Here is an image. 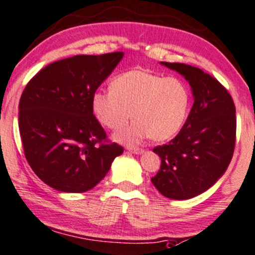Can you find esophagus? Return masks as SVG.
Instances as JSON below:
<instances>
[{"label": "esophagus", "instance_id": "obj_1", "mask_svg": "<svg viewBox=\"0 0 255 255\" xmlns=\"http://www.w3.org/2000/svg\"><path fill=\"white\" fill-rule=\"evenodd\" d=\"M128 151H129L130 153H133V154H141V153L143 152V149L139 148V147H129V148H128Z\"/></svg>", "mask_w": 255, "mask_h": 255}]
</instances>
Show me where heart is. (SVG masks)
<instances>
[{
  "mask_svg": "<svg viewBox=\"0 0 255 255\" xmlns=\"http://www.w3.org/2000/svg\"><path fill=\"white\" fill-rule=\"evenodd\" d=\"M108 90L91 96L95 118L109 129H118L130 119L128 127L114 134L125 145H135L145 137L164 141L178 134L189 116L191 94L177 77H164L147 70H129L113 79Z\"/></svg>",
  "mask_w": 255,
  "mask_h": 255,
  "instance_id": "b5f03b06",
  "label": "heart"
}]
</instances>
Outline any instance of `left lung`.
Segmentation results:
<instances>
[{"label": "left lung", "mask_w": 255, "mask_h": 255, "mask_svg": "<svg viewBox=\"0 0 255 255\" xmlns=\"http://www.w3.org/2000/svg\"><path fill=\"white\" fill-rule=\"evenodd\" d=\"M160 64L189 82L194 106L177 136L153 148L161 165L151 180L165 197L189 199L211 188L232 160L235 106L226 88L203 70L182 63Z\"/></svg>", "instance_id": "8db88e82"}]
</instances>
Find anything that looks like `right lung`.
Wrapping results in <instances>:
<instances>
[{
  "instance_id": "1",
  "label": "right lung",
  "mask_w": 255,
  "mask_h": 255,
  "mask_svg": "<svg viewBox=\"0 0 255 255\" xmlns=\"http://www.w3.org/2000/svg\"><path fill=\"white\" fill-rule=\"evenodd\" d=\"M124 52L75 56L50 64L28 82L20 98L24 155L45 184L61 192H85L106 177L118 143L91 108V96L114 71Z\"/></svg>"
}]
</instances>
